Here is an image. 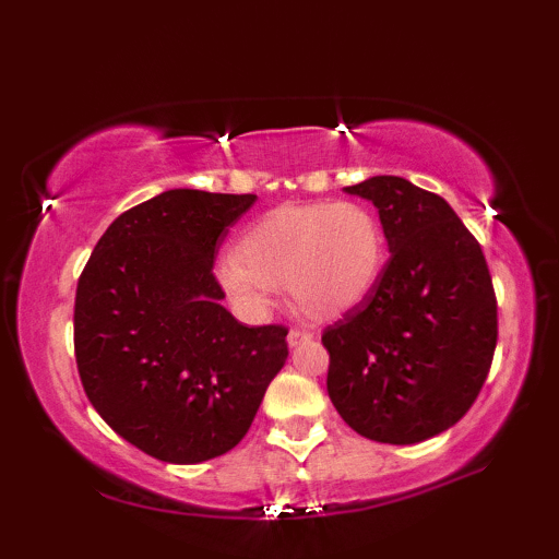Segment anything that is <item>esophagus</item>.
I'll list each match as a JSON object with an SVG mask.
<instances>
[{"mask_svg":"<svg viewBox=\"0 0 559 559\" xmlns=\"http://www.w3.org/2000/svg\"><path fill=\"white\" fill-rule=\"evenodd\" d=\"M316 338V333H310V331H305V328H293V331L287 333V343L289 346H302V343H308V341H312Z\"/></svg>","mask_w":559,"mask_h":559,"instance_id":"34e87169","label":"esophagus"}]
</instances>
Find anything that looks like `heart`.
Here are the masks:
<instances>
[{
    "label": "heart",
    "instance_id": "1",
    "mask_svg": "<svg viewBox=\"0 0 559 559\" xmlns=\"http://www.w3.org/2000/svg\"><path fill=\"white\" fill-rule=\"evenodd\" d=\"M384 270V234L366 205H280L239 236L221 285L251 312L285 287L310 318H338L364 302Z\"/></svg>",
    "mask_w": 559,
    "mask_h": 559
}]
</instances>
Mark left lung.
I'll return each mask as SVG.
<instances>
[{"label":"left lung","instance_id":"left-lung-1","mask_svg":"<svg viewBox=\"0 0 559 559\" xmlns=\"http://www.w3.org/2000/svg\"><path fill=\"white\" fill-rule=\"evenodd\" d=\"M379 209L389 262L323 331L328 394L350 430L415 445L453 427L491 369L499 320L486 257L445 198L396 175L346 188Z\"/></svg>","mask_w":559,"mask_h":559}]
</instances>
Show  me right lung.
<instances>
[{
    "instance_id": "1",
    "label": "right lung",
    "mask_w": 559,
    "mask_h": 559,
    "mask_svg": "<svg viewBox=\"0 0 559 559\" xmlns=\"http://www.w3.org/2000/svg\"><path fill=\"white\" fill-rule=\"evenodd\" d=\"M257 195L175 188L121 213L83 266L73 346L88 402L165 463H203L249 432L287 361L285 325H241L213 262Z\"/></svg>"
}]
</instances>
